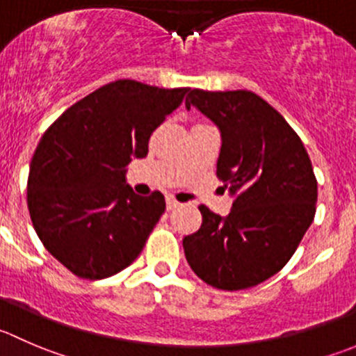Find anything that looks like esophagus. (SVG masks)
<instances>
[{
	"label": "esophagus",
	"instance_id": "34e87169",
	"mask_svg": "<svg viewBox=\"0 0 356 356\" xmlns=\"http://www.w3.org/2000/svg\"><path fill=\"white\" fill-rule=\"evenodd\" d=\"M177 207H181V203H179L177 200H175V198H167V209L168 210H175V209H177Z\"/></svg>",
	"mask_w": 356,
	"mask_h": 356
}]
</instances>
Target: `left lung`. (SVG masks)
Segmentation results:
<instances>
[{
  "mask_svg": "<svg viewBox=\"0 0 356 356\" xmlns=\"http://www.w3.org/2000/svg\"><path fill=\"white\" fill-rule=\"evenodd\" d=\"M220 130L217 177L234 196L229 216L200 205L202 226L182 240L205 284L241 291L268 280L294 255L316 210V177L305 144L284 116L248 90H189Z\"/></svg>",
  "mask_w": 356,
  "mask_h": 356,
  "instance_id": "left-lung-1",
  "label": "left lung"
}]
</instances>
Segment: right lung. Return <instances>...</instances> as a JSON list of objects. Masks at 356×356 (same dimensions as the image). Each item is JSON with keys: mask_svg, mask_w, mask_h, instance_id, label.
I'll use <instances>...</instances> for the list:
<instances>
[{"mask_svg": "<svg viewBox=\"0 0 356 356\" xmlns=\"http://www.w3.org/2000/svg\"><path fill=\"white\" fill-rule=\"evenodd\" d=\"M188 92L118 79L65 109L43 134L31 160L27 209L41 243L76 277H113L143 252L165 198L136 195L125 168L146 156L151 134Z\"/></svg>", "mask_w": 356, "mask_h": 356, "instance_id": "add662e5", "label": "right lung"}]
</instances>
